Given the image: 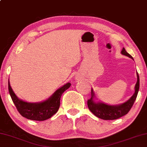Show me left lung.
I'll list each match as a JSON object with an SVG mask.
<instances>
[{
	"label": "left lung",
	"mask_w": 147,
	"mask_h": 147,
	"mask_svg": "<svg viewBox=\"0 0 147 147\" xmlns=\"http://www.w3.org/2000/svg\"><path fill=\"white\" fill-rule=\"evenodd\" d=\"M121 54L124 56H126L129 58L133 59L129 53H127L125 49L123 48ZM137 82L135 84V93L132 95L129 100H127L125 103L119 104V105H111L106 104L103 102L95 101V99L96 98L93 89L91 88V97L88 101V106L89 109L93 113L95 116L98 118L102 119L104 120H114L121 117L128 113L133 105L136 98H137L138 92L139 89V76L137 72Z\"/></svg>",
	"instance_id": "obj_1"
}]
</instances>
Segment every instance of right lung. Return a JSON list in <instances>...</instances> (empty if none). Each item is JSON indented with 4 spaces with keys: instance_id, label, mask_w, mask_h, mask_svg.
I'll return each mask as SVG.
<instances>
[{
    "instance_id": "1",
    "label": "right lung",
    "mask_w": 147,
    "mask_h": 147,
    "mask_svg": "<svg viewBox=\"0 0 147 147\" xmlns=\"http://www.w3.org/2000/svg\"><path fill=\"white\" fill-rule=\"evenodd\" d=\"M71 84L67 83L55 91L46 100L37 103H29L19 99L12 90L8 81V91L12 101L20 114L28 119L34 121H45L54 115L58 111L60 105V98L62 93L68 89Z\"/></svg>"
}]
</instances>
